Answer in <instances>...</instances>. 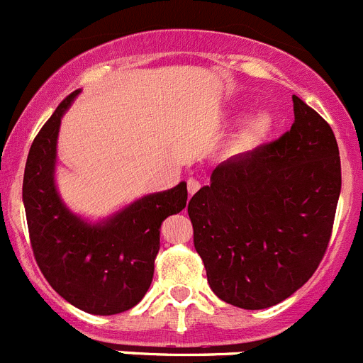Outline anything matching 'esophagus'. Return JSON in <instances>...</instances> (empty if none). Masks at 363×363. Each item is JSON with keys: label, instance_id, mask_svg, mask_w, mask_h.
I'll list each match as a JSON object with an SVG mask.
<instances>
[{"label": "esophagus", "instance_id": "obj_1", "mask_svg": "<svg viewBox=\"0 0 363 363\" xmlns=\"http://www.w3.org/2000/svg\"><path fill=\"white\" fill-rule=\"evenodd\" d=\"M187 189H189V194H194V192L200 189V182L196 178H189L187 179Z\"/></svg>", "mask_w": 363, "mask_h": 363}]
</instances>
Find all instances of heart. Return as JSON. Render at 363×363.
<instances>
[{
    "label": "heart",
    "instance_id": "1",
    "mask_svg": "<svg viewBox=\"0 0 363 363\" xmlns=\"http://www.w3.org/2000/svg\"><path fill=\"white\" fill-rule=\"evenodd\" d=\"M274 116L272 112L267 108H262V111L255 112L249 120H247L245 127H243L242 133V142L247 147H256L262 145L264 142H267V138L271 136L272 130H274Z\"/></svg>",
    "mask_w": 363,
    "mask_h": 363
}]
</instances>
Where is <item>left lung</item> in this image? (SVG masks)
I'll list each match as a JSON object with an SVG mask.
<instances>
[{
  "label": "left lung",
  "mask_w": 363,
  "mask_h": 363,
  "mask_svg": "<svg viewBox=\"0 0 363 363\" xmlns=\"http://www.w3.org/2000/svg\"><path fill=\"white\" fill-rule=\"evenodd\" d=\"M293 107L289 133L221 162L189 201L211 289L242 309H267L296 293L331 238L342 189L338 143L298 96Z\"/></svg>",
  "instance_id": "obj_1"
}]
</instances>
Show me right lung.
Returning <instances> with one entry per match:
<instances>
[{
    "label": "right lung",
    "mask_w": 363,
    "mask_h": 363,
    "mask_svg": "<svg viewBox=\"0 0 363 363\" xmlns=\"http://www.w3.org/2000/svg\"><path fill=\"white\" fill-rule=\"evenodd\" d=\"M82 89L63 99L28 150L23 205L32 251L52 289L91 314L129 311L145 296L160 251V227L187 205V184L138 198L104 220L72 213L56 185L57 134Z\"/></svg>",
    "instance_id": "1"
}]
</instances>
